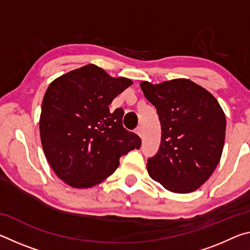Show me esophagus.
<instances>
[{
    "label": "esophagus",
    "mask_w": 250,
    "mask_h": 250,
    "mask_svg": "<svg viewBox=\"0 0 250 250\" xmlns=\"http://www.w3.org/2000/svg\"><path fill=\"white\" fill-rule=\"evenodd\" d=\"M135 132H137V134H139V135H140V137L142 138V135H143V129H142V126H138L137 130H135Z\"/></svg>",
    "instance_id": "34e87169"
}]
</instances>
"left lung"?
I'll return each mask as SVG.
<instances>
[{
	"instance_id": "8db88e82",
	"label": "left lung",
	"mask_w": 250,
	"mask_h": 250,
	"mask_svg": "<svg viewBox=\"0 0 250 250\" xmlns=\"http://www.w3.org/2000/svg\"><path fill=\"white\" fill-rule=\"evenodd\" d=\"M156 108L161 145L147 159L151 179L174 193H189L208 180L221 160L226 118L215 97L188 79L140 83Z\"/></svg>"
}]
</instances>
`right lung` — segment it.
I'll return each instance as SVG.
<instances>
[{
    "instance_id": "1",
    "label": "right lung",
    "mask_w": 250,
    "mask_h": 250,
    "mask_svg": "<svg viewBox=\"0 0 250 250\" xmlns=\"http://www.w3.org/2000/svg\"><path fill=\"white\" fill-rule=\"evenodd\" d=\"M131 84L92 64L49 84L42 104L41 140L48 163L65 183L77 188L99 184L117 170L120 156L140 149V137L122 125L124 109L109 110Z\"/></svg>"
}]
</instances>
